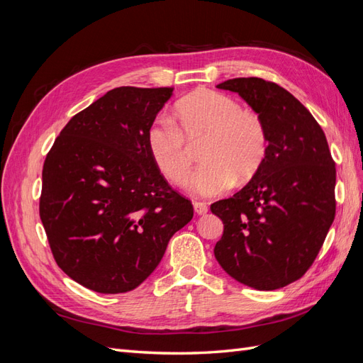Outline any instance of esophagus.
<instances>
[{
    "instance_id": "esophagus-1",
    "label": "esophagus",
    "mask_w": 363,
    "mask_h": 363,
    "mask_svg": "<svg viewBox=\"0 0 363 363\" xmlns=\"http://www.w3.org/2000/svg\"><path fill=\"white\" fill-rule=\"evenodd\" d=\"M194 211L196 215H206L208 212V207L206 203H201V201H195L194 203Z\"/></svg>"
}]
</instances>
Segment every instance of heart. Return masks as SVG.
<instances>
[{
	"label": "heart",
	"instance_id": "heart-1",
	"mask_svg": "<svg viewBox=\"0 0 363 363\" xmlns=\"http://www.w3.org/2000/svg\"><path fill=\"white\" fill-rule=\"evenodd\" d=\"M175 121L160 116L147 133L150 155L169 182L183 184L192 167L189 142L204 139L203 163L189 188L201 196H213L232 188L236 177L255 175L268 152V130L259 113L242 108L235 98L201 89L174 106Z\"/></svg>",
	"mask_w": 363,
	"mask_h": 363
}]
</instances>
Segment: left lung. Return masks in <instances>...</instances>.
<instances>
[{"label": "left lung", "instance_id": "1", "mask_svg": "<svg viewBox=\"0 0 363 363\" xmlns=\"http://www.w3.org/2000/svg\"><path fill=\"white\" fill-rule=\"evenodd\" d=\"M216 87L262 116L268 152L247 186L211 206L224 224L215 257L239 283L279 289L303 277L324 244L336 212L335 162L320 124L281 86L242 77Z\"/></svg>", "mask_w": 363, "mask_h": 363}]
</instances>
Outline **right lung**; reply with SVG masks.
<instances>
[{
	"label": "right lung",
	"instance_id": "right-lung-1",
	"mask_svg": "<svg viewBox=\"0 0 363 363\" xmlns=\"http://www.w3.org/2000/svg\"><path fill=\"white\" fill-rule=\"evenodd\" d=\"M172 89L115 87L74 115L47 155L39 215L57 265L87 289L138 288L194 216L147 142Z\"/></svg>",
	"mask_w": 363,
	"mask_h": 363
}]
</instances>
